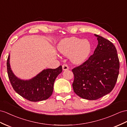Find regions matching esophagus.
I'll return each mask as SVG.
<instances>
[{"label": "esophagus", "instance_id": "esophagus-1", "mask_svg": "<svg viewBox=\"0 0 127 127\" xmlns=\"http://www.w3.org/2000/svg\"><path fill=\"white\" fill-rule=\"evenodd\" d=\"M62 67H63V70L64 71H65V70H69V66H68L66 64L63 65Z\"/></svg>", "mask_w": 127, "mask_h": 127}]
</instances>
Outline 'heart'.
Segmentation results:
<instances>
[{
  "label": "heart",
  "instance_id": "1",
  "mask_svg": "<svg viewBox=\"0 0 127 127\" xmlns=\"http://www.w3.org/2000/svg\"><path fill=\"white\" fill-rule=\"evenodd\" d=\"M58 50L63 56H69L72 63L81 64L88 58L91 45L88 40L72 37L62 40L58 44Z\"/></svg>",
  "mask_w": 127,
  "mask_h": 127
}]
</instances>
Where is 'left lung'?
Returning <instances> with one entry per match:
<instances>
[{
  "instance_id": "8db88e82",
  "label": "left lung",
  "mask_w": 127,
  "mask_h": 127,
  "mask_svg": "<svg viewBox=\"0 0 127 127\" xmlns=\"http://www.w3.org/2000/svg\"><path fill=\"white\" fill-rule=\"evenodd\" d=\"M95 35L98 44L93 54L72 70L73 91L82 98L90 100L98 99L112 91L118 79L120 68L114 45L103 37Z\"/></svg>"
}]
</instances>
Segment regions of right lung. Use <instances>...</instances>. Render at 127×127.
<instances>
[{
	"mask_svg": "<svg viewBox=\"0 0 127 127\" xmlns=\"http://www.w3.org/2000/svg\"><path fill=\"white\" fill-rule=\"evenodd\" d=\"M7 70L9 80L15 91L26 99L37 102L47 100L52 95L55 80L62 71V66L61 65L55 69H44L31 79L22 80L13 73L9 55Z\"/></svg>",
	"mask_w": 127,
	"mask_h": 127,
	"instance_id": "1",
	"label": "right lung"
}]
</instances>
